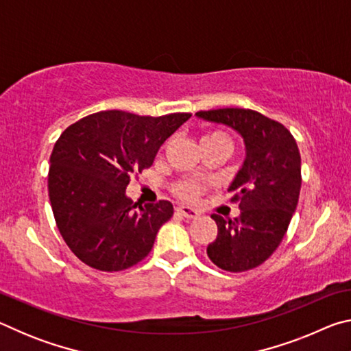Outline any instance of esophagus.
Here are the masks:
<instances>
[{"label": "esophagus", "instance_id": "obj_1", "mask_svg": "<svg viewBox=\"0 0 351 351\" xmlns=\"http://www.w3.org/2000/svg\"><path fill=\"white\" fill-rule=\"evenodd\" d=\"M176 213H180V215H182L184 218H189V219L198 218V215H199V213H198L197 210L192 209V207H189V206H180V207H176Z\"/></svg>", "mask_w": 351, "mask_h": 351}]
</instances>
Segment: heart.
I'll list each match as a JSON object with an SVG mask.
<instances>
[{"instance_id":"b5f03b06","label":"heart","mask_w":351,"mask_h":351,"mask_svg":"<svg viewBox=\"0 0 351 351\" xmlns=\"http://www.w3.org/2000/svg\"><path fill=\"white\" fill-rule=\"evenodd\" d=\"M212 142H224L230 145L229 136L224 132H210L203 136V144H212ZM207 182L192 180V178H184L171 184V192L175 197L184 201H195L206 192Z\"/></svg>"}]
</instances>
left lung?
I'll use <instances>...</instances> for the list:
<instances>
[{
  "instance_id": "left-lung-1",
  "label": "left lung",
  "mask_w": 351,
  "mask_h": 351,
  "mask_svg": "<svg viewBox=\"0 0 351 351\" xmlns=\"http://www.w3.org/2000/svg\"><path fill=\"white\" fill-rule=\"evenodd\" d=\"M197 116L232 127L246 144L245 164L229 187L240 217L224 219L213 213L218 235L207 246V255L224 271L254 269L280 245L299 203V147L287 127L258 111L219 108Z\"/></svg>"
}]
</instances>
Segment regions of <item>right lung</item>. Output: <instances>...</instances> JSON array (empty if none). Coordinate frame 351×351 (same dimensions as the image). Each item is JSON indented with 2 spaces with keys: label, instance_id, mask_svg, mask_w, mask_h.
Returning <instances> with one entry per match:
<instances>
[{
  "label": "right lung",
  "instance_id": "add662e5",
  "mask_svg": "<svg viewBox=\"0 0 351 351\" xmlns=\"http://www.w3.org/2000/svg\"><path fill=\"white\" fill-rule=\"evenodd\" d=\"M190 116L100 111L60 134L51 153L47 192L57 228L83 263L99 271H122L152 251L173 206L164 199L133 204L125 189Z\"/></svg>",
  "mask_w": 351,
  "mask_h": 351
}]
</instances>
